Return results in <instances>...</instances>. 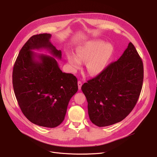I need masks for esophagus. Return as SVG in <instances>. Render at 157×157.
<instances>
[{"instance_id":"34e87169","label":"esophagus","mask_w":157,"mask_h":157,"mask_svg":"<svg viewBox=\"0 0 157 157\" xmlns=\"http://www.w3.org/2000/svg\"><path fill=\"white\" fill-rule=\"evenodd\" d=\"M82 85V83L81 81H78V90L81 89V86Z\"/></svg>"}]
</instances>
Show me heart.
Masks as SVG:
<instances>
[{"mask_svg":"<svg viewBox=\"0 0 157 157\" xmlns=\"http://www.w3.org/2000/svg\"><path fill=\"white\" fill-rule=\"evenodd\" d=\"M112 48L109 44L101 40H92L78 46L76 49V56L67 54V60L75 71L80 68L82 61H86V68L90 75H97L105 67L110 58Z\"/></svg>","mask_w":157,"mask_h":157,"instance_id":"b5f03b06","label":"heart"}]
</instances>
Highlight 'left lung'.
<instances>
[{"label": "left lung", "mask_w": 157, "mask_h": 157, "mask_svg": "<svg viewBox=\"0 0 157 157\" xmlns=\"http://www.w3.org/2000/svg\"><path fill=\"white\" fill-rule=\"evenodd\" d=\"M143 80V61L130 42L119 59L82 86L90 121L103 127L124 119L138 100Z\"/></svg>", "instance_id": "1"}]
</instances>
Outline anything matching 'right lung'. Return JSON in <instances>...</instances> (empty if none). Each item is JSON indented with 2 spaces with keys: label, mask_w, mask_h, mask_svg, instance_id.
Here are the masks:
<instances>
[{
  "label": "right lung",
  "mask_w": 157,
  "mask_h": 157,
  "mask_svg": "<svg viewBox=\"0 0 157 157\" xmlns=\"http://www.w3.org/2000/svg\"><path fill=\"white\" fill-rule=\"evenodd\" d=\"M50 38V34L43 33L26 42L14 63L12 83L19 106L27 119L40 126L55 128L63 121L78 84L75 76L63 73L53 57L32 51L46 49L61 59V51L51 43Z\"/></svg>",
  "instance_id": "obj_1"
}]
</instances>
